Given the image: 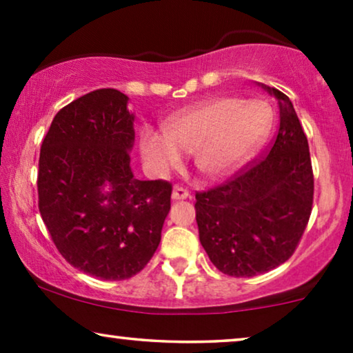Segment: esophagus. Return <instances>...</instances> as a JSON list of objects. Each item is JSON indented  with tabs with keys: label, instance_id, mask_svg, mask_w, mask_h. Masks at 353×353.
Instances as JSON below:
<instances>
[{
	"label": "esophagus",
	"instance_id": "obj_1",
	"mask_svg": "<svg viewBox=\"0 0 353 353\" xmlns=\"http://www.w3.org/2000/svg\"><path fill=\"white\" fill-rule=\"evenodd\" d=\"M190 196V192H188L185 188H181V186H175L173 188V191H172V199L173 201H180V199H186V197Z\"/></svg>",
	"mask_w": 353,
	"mask_h": 353
}]
</instances>
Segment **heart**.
Returning <instances> with one entry per match:
<instances>
[{
    "label": "heart",
    "instance_id": "b5f03b06",
    "mask_svg": "<svg viewBox=\"0 0 353 353\" xmlns=\"http://www.w3.org/2000/svg\"><path fill=\"white\" fill-rule=\"evenodd\" d=\"M270 127V110L262 101L236 98L201 101L178 112L163 133L146 128L141 154L148 168L167 175L180 165L181 151L192 152L202 175L219 178L239 167L259 146Z\"/></svg>",
    "mask_w": 353,
    "mask_h": 353
}]
</instances>
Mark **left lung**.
<instances>
[{
  "label": "left lung",
  "mask_w": 353,
  "mask_h": 353,
  "mask_svg": "<svg viewBox=\"0 0 353 353\" xmlns=\"http://www.w3.org/2000/svg\"><path fill=\"white\" fill-rule=\"evenodd\" d=\"M279 103V127L267 152L223 185L196 192L199 239L221 273L249 278L276 268L297 249L313 204L308 141L291 99Z\"/></svg>",
  "instance_id": "8db88e82"
}]
</instances>
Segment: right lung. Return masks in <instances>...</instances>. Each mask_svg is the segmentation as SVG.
Segmentation results:
<instances>
[{"label": "right lung", "mask_w": 353, "mask_h": 353, "mask_svg": "<svg viewBox=\"0 0 353 353\" xmlns=\"http://www.w3.org/2000/svg\"><path fill=\"white\" fill-rule=\"evenodd\" d=\"M119 90L62 108L41 143L38 209L72 267L104 281L134 276L152 259L170 210L172 183L133 176V114Z\"/></svg>", "instance_id": "right-lung-1"}]
</instances>
